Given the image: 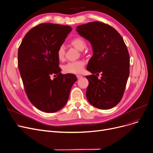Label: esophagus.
<instances>
[{
  "instance_id": "34e87169",
  "label": "esophagus",
  "mask_w": 153,
  "mask_h": 153,
  "mask_svg": "<svg viewBox=\"0 0 153 153\" xmlns=\"http://www.w3.org/2000/svg\"><path fill=\"white\" fill-rule=\"evenodd\" d=\"M76 77H77V79H81V78H82V76H81V75H79V74H77V75H76Z\"/></svg>"
}]
</instances>
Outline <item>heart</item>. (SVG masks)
Returning a JSON list of instances; mask_svg holds the SVG:
<instances>
[{
    "instance_id": "heart-1",
    "label": "heart",
    "mask_w": 153,
    "mask_h": 153,
    "mask_svg": "<svg viewBox=\"0 0 153 153\" xmlns=\"http://www.w3.org/2000/svg\"><path fill=\"white\" fill-rule=\"evenodd\" d=\"M71 44L79 51H83L85 48V41L81 37H76L72 39L71 41ZM57 57L59 61H63L65 58V48L61 45L56 52ZM85 62L82 60L69 62L63 66V70L67 73L71 74H79L84 69Z\"/></svg>"
}]
</instances>
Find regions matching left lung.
<instances>
[{"instance_id":"obj_1","label":"left lung","mask_w":153,"mask_h":153,"mask_svg":"<svg viewBox=\"0 0 153 153\" xmlns=\"http://www.w3.org/2000/svg\"><path fill=\"white\" fill-rule=\"evenodd\" d=\"M78 34L90 42L93 55L86 76L89 85L86 97L89 103L99 109H109L123 97L129 76V55L124 40L111 26L100 22L79 25ZM101 73L98 79L96 75Z\"/></svg>"}]
</instances>
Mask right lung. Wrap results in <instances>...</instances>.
Returning a JSON list of instances; mask_svg holds the SVG:
<instances>
[{
  "mask_svg": "<svg viewBox=\"0 0 153 153\" xmlns=\"http://www.w3.org/2000/svg\"><path fill=\"white\" fill-rule=\"evenodd\" d=\"M72 30L68 25L44 23L30 30L18 50V67L29 101L36 108L55 112L67 103L74 74H62L56 52ZM51 75L56 77L50 79Z\"/></svg>",
  "mask_w": 153,
  "mask_h": 153,
  "instance_id": "right-lung-1",
  "label": "right lung"
}]
</instances>
